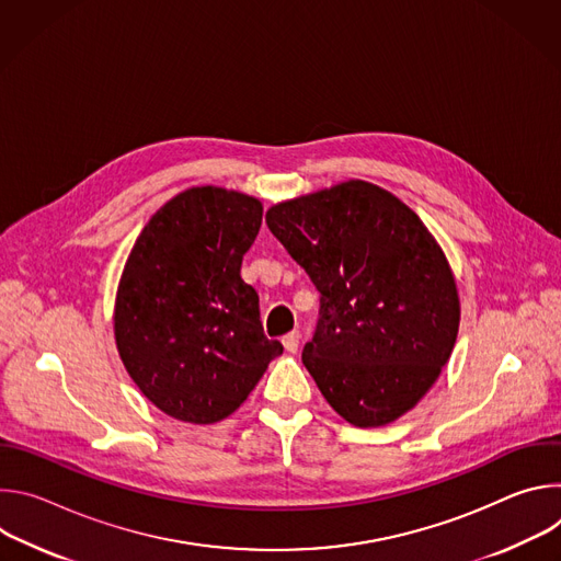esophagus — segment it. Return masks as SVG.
Listing matches in <instances>:
<instances>
[{
  "label": "esophagus",
  "instance_id": "34e87169",
  "mask_svg": "<svg viewBox=\"0 0 561 561\" xmlns=\"http://www.w3.org/2000/svg\"><path fill=\"white\" fill-rule=\"evenodd\" d=\"M282 344H284V348H286L288 353H297V348H299V333H297V331H290L288 335L282 337Z\"/></svg>",
  "mask_w": 561,
  "mask_h": 561
}]
</instances>
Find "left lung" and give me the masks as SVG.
<instances>
[{"label": "left lung", "mask_w": 561, "mask_h": 561, "mask_svg": "<svg viewBox=\"0 0 561 561\" xmlns=\"http://www.w3.org/2000/svg\"><path fill=\"white\" fill-rule=\"evenodd\" d=\"M266 224L322 295L301 359L333 411L377 428L415 409L459 331L455 275L415 210L348 180L271 206Z\"/></svg>", "instance_id": "1"}]
</instances>
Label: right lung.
Instances as JSON below:
<instances>
[{
  "label": "right lung",
  "mask_w": 561,
  "mask_h": 561,
  "mask_svg": "<svg viewBox=\"0 0 561 561\" xmlns=\"http://www.w3.org/2000/svg\"><path fill=\"white\" fill-rule=\"evenodd\" d=\"M262 202L193 186L159 208L126 260L115 344L148 402L188 424H215L244 404L282 344L264 335L242 260Z\"/></svg>",
  "instance_id": "obj_1"
}]
</instances>
